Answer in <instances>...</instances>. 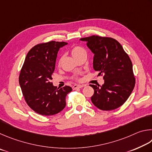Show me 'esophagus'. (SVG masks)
I'll use <instances>...</instances> for the list:
<instances>
[{
	"mask_svg": "<svg viewBox=\"0 0 152 152\" xmlns=\"http://www.w3.org/2000/svg\"><path fill=\"white\" fill-rule=\"evenodd\" d=\"M83 87V85H74L73 86V89H80L82 88Z\"/></svg>",
	"mask_w": 152,
	"mask_h": 152,
	"instance_id": "esophagus-1",
	"label": "esophagus"
}]
</instances>
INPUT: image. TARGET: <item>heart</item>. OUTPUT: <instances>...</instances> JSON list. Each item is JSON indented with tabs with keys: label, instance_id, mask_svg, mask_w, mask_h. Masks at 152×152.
<instances>
[{
	"label": "heart",
	"instance_id": "obj_1",
	"mask_svg": "<svg viewBox=\"0 0 152 152\" xmlns=\"http://www.w3.org/2000/svg\"><path fill=\"white\" fill-rule=\"evenodd\" d=\"M71 52V55H73V57L75 58L78 57L79 56H80L81 54H83V53H86L83 48L79 47V46L73 47V48H72Z\"/></svg>",
	"mask_w": 152,
	"mask_h": 152
}]
</instances>
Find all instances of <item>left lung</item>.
<instances>
[{"label": "left lung", "instance_id": "1", "mask_svg": "<svg viewBox=\"0 0 152 152\" xmlns=\"http://www.w3.org/2000/svg\"><path fill=\"white\" fill-rule=\"evenodd\" d=\"M94 54V69L103 75L105 83L101 86L89 85L94 89L91 97L99 110L110 111L126 102L134 89L135 79L128 55L115 39L93 35L80 39Z\"/></svg>", "mask_w": 152, "mask_h": 152}]
</instances>
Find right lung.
<instances>
[{"label": "right lung", "mask_w": 152, "mask_h": 152, "mask_svg": "<svg viewBox=\"0 0 152 152\" xmlns=\"http://www.w3.org/2000/svg\"><path fill=\"white\" fill-rule=\"evenodd\" d=\"M65 42L50 41L37 45L29 50L19 75V85L27 105L36 113L53 115L66 106L69 86L57 88L52 82L57 53Z\"/></svg>", "instance_id": "1"}]
</instances>
